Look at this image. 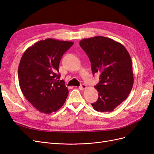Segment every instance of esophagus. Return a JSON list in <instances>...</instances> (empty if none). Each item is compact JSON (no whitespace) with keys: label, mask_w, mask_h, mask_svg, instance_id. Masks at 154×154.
<instances>
[{"label":"esophagus","mask_w":154,"mask_h":154,"mask_svg":"<svg viewBox=\"0 0 154 154\" xmlns=\"http://www.w3.org/2000/svg\"><path fill=\"white\" fill-rule=\"evenodd\" d=\"M87 88V85L85 84H82L80 87H79V88H80V90H84Z\"/></svg>","instance_id":"1"}]
</instances>
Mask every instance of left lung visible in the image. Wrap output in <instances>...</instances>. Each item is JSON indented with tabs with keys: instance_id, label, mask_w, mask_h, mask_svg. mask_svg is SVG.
I'll return each mask as SVG.
<instances>
[{
	"instance_id": "1",
	"label": "left lung",
	"mask_w": 154,
	"mask_h": 154,
	"mask_svg": "<svg viewBox=\"0 0 154 154\" xmlns=\"http://www.w3.org/2000/svg\"><path fill=\"white\" fill-rule=\"evenodd\" d=\"M80 47L89 58L93 75L100 73L94 87L98 99L91 103L97 112H112L125 101L134 83L132 60L124 46L101 36L83 39Z\"/></svg>"
}]
</instances>
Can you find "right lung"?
Here are the masks:
<instances>
[{"instance_id": "1", "label": "right lung", "mask_w": 154, "mask_h": 154, "mask_svg": "<svg viewBox=\"0 0 154 154\" xmlns=\"http://www.w3.org/2000/svg\"><path fill=\"white\" fill-rule=\"evenodd\" d=\"M74 42L48 38L27 48L21 58L18 76L20 89L40 112L59 110L69 94L60 78L59 64L63 54Z\"/></svg>"}]
</instances>
